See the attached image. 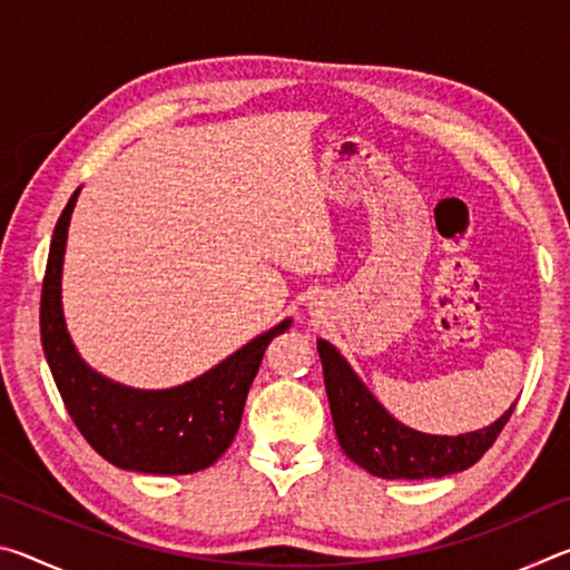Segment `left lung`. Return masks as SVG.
Wrapping results in <instances>:
<instances>
[{
	"label": "left lung",
	"mask_w": 570,
	"mask_h": 570,
	"mask_svg": "<svg viewBox=\"0 0 570 570\" xmlns=\"http://www.w3.org/2000/svg\"><path fill=\"white\" fill-rule=\"evenodd\" d=\"M324 384L332 420L346 458L384 480H424L460 472L493 448L515 404L490 428L458 438L424 435L404 428L372 397L344 356L330 342H320Z\"/></svg>",
	"instance_id": "left-lung-1"
}]
</instances>
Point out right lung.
I'll return each mask as SVG.
<instances>
[{"mask_svg":"<svg viewBox=\"0 0 570 570\" xmlns=\"http://www.w3.org/2000/svg\"><path fill=\"white\" fill-rule=\"evenodd\" d=\"M77 193L80 190L67 200L55 226L40 302L42 350L75 428L98 455L122 470L188 475L214 465L236 438L246 394L266 346L292 322L286 320L256 336L244 350L183 387L142 392L95 374L75 352L60 302L65 240Z\"/></svg>","mask_w":570,"mask_h":570,"instance_id":"add662e5","label":"right lung"}]
</instances>
